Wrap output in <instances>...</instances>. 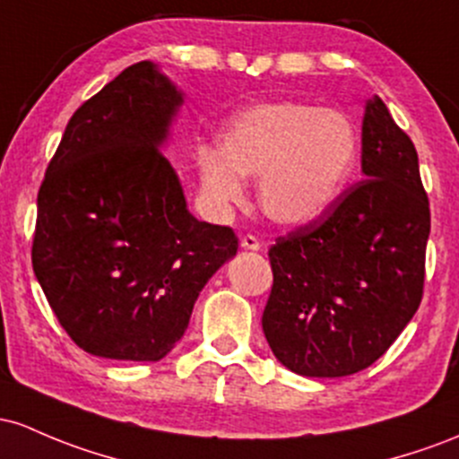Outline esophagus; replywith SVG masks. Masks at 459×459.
I'll return each mask as SVG.
<instances>
[{"label":"esophagus","instance_id":"obj_1","mask_svg":"<svg viewBox=\"0 0 459 459\" xmlns=\"http://www.w3.org/2000/svg\"><path fill=\"white\" fill-rule=\"evenodd\" d=\"M240 247H243V249H249V251H257L260 249V240H257L254 234H245L243 238H240Z\"/></svg>","mask_w":459,"mask_h":459}]
</instances>
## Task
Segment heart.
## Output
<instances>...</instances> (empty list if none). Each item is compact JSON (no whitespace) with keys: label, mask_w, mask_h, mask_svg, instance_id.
Listing matches in <instances>:
<instances>
[{"label":"heart","mask_w":459,"mask_h":459,"mask_svg":"<svg viewBox=\"0 0 459 459\" xmlns=\"http://www.w3.org/2000/svg\"><path fill=\"white\" fill-rule=\"evenodd\" d=\"M358 160L359 134L344 112L277 101L231 118L219 152L199 153V175L216 205L243 202L240 175L260 178L257 202L264 214L281 225H303L336 205Z\"/></svg>","instance_id":"obj_1"}]
</instances>
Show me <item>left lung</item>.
I'll use <instances>...</instances> for the list:
<instances>
[{
	"label": "left lung",
	"instance_id": "obj_1",
	"mask_svg": "<svg viewBox=\"0 0 459 459\" xmlns=\"http://www.w3.org/2000/svg\"><path fill=\"white\" fill-rule=\"evenodd\" d=\"M364 179L269 249L262 329L306 377H344L388 351L423 299L429 199L414 143L377 95L362 121Z\"/></svg>",
	"mask_w": 459,
	"mask_h": 459
}]
</instances>
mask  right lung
<instances>
[{"instance_id":"add662e5","label":"right lung","mask_w":459,"mask_h":459,"mask_svg":"<svg viewBox=\"0 0 459 459\" xmlns=\"http://www.w3.org/2000/svg\"><path fill=\"white\" fill-rule=\"evenodd\" d=\"M182 92L136 63L66 123L39 190L34 275L77 347L156 362L186 332L202 288L238 251L197 221L160 145Z\"/></svg>"}]
</instances>
